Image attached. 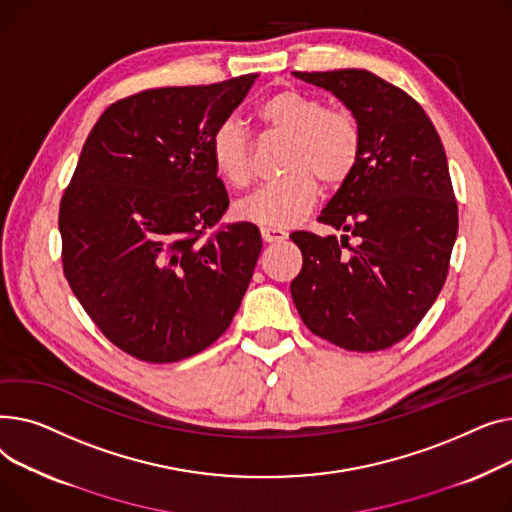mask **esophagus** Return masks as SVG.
<instances>
[{
  "instance_id": "1",
  "label": "esophagus",
  "mask_w": 512,
  "mask_h": 512,
  "mask_svg": "<svg viewBox=\"0 0 512 512\" xmlns=\"http://www.w3.org/2000/svg\"><path fill=\"white\" fill-rule=\"evenodd\" d=\"M260 233L264 237V242H268V244H279L287 237V233L283 229H277V227H262Z\"/></svg>"
}]
</instances>
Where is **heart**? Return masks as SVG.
<instances>
[{
	"label": "heart",
	"instance_id": "b5f03b06",
	"mask_svg": "<svg viewBox=\"0 0 512 512\" xmlns=\"http://www.w3.org/2000/svg\"><path fill=\"white\" fill-rule=\"evenodd\" d=\"M260 122L287 138L281 179L262 186L235 206V215L262 227H291L316 204L318 186L339 190L353 175L362 155V130L343 109H326L324 101L297 88H281L258 105ZM210 161L223 182L244 190L254 179L252 140L246 128L225 119L210 136Z\"/></svg>",
	"mask_w": 512,
	"mask_h": 512
}]
</instances>
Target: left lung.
I'll return each mask as SVG.
<instances>
[{"label":"left lung","instance_id":"1","mask_svg":"<svg viewBox=\"0 0 512 512\" xmlns=\"http://www.w3.org/2000/svg\"><path fill=\"white\" fill-rule=\"evenodd\" d=\"M295 78L343 101L362 130V155L318 217L341 239L291 233L304 256L293 304L314 335L380 351L411 333L446 281L459 210L444 146L419 103L368 70Z\"/></svg>","mask_w":512,"mask_h":512}]
</instances>
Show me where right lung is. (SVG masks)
<instances>
[{
    "label": "right lung",
    "mask_w": 512,
    "mask_h": 512,
    "mask_svg": "<svg viewBox=\"0 0 512 512\" xmlns=\"http://www.w3.org/2000/svg\"><path fill=\"white\" fill-rule=\"evenodd\" d=\"M256 74L142 90L105 109L59 204L64 275L122 351L173 364L231 324L262 250L254 223L206 238L229 206L210 136Z\"/></svg>",
    "instance_id": "add662e5"
}]
</instances>
